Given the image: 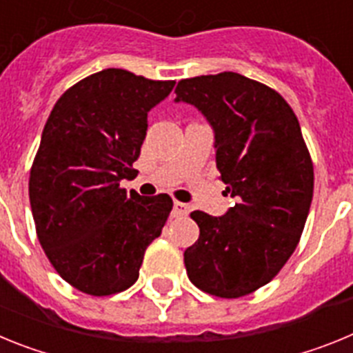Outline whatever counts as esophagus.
Masks as SVG:
<instances>
[{"mask_svg": "<svg viewBox=\"0 0 353 353\" xmlns=\"http://www.w3.org/2000/svg\"><path fill=\"white\" fill-rule=\"evenodd\" d=\"M189 210H191V207L182 203V201H174L173 203V214L176 215V217H183V215L189 214Z\"/></svg>", "mask_w": 353, "mask_h": 353, "instance_id": "esophagus-1", "label": "esophagus"}]
</instances>
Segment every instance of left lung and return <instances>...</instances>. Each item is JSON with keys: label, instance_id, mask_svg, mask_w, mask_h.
Returning <instances> with one entry per match:
<instances>
[{"label": "left lung", "instance_id": "8db88e82", "mask_svg": "<svg viewBox=\"0 0 353 353\" xmlns=\"http://www.w3.org/2000/svg\"><path fill=\"white\" fill-rule=\"evenodd\" d=\"M174 93L210 123L219 179L236 198L219 217L191 214L199 239L183 252L187 276L215 297H244L297 248L313 199L310 152L288 102L258 81L221 72L182 79Z\"/></svg>", "mask_w": 353, "mask_h": 353}]
</instances>
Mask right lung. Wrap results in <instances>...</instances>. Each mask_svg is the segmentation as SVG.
<instances>
[{"label": "right lung", "instance_id": "1", "mask_svg": "<svg viewBox=\"0 0 353 353\" xmlns=\"http://www.w3.org/2000/svg\"><path fill=\"white\" fill-rule=\"evenodd\" d=\"M173 86L105 68L68 88L49 114L30 173L31 212L51 265L79 292L130 288L166 224L170 196L127 194L120 180L136 176L148 111Z\"/></svg>", "mask_w": 353, "mask_h": 353}]
</instances>
